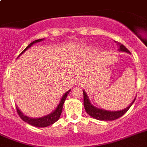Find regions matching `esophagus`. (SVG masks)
<instances>
[{"mask_svg":"<svg viewBox=\"0 0 147 147\" xmlns=\"http://www.w3.org/2000/svg\"><path fill=\"white\" fill-rule=\"evenodd\" d=\"M76 85H81L82 83V80H81V78L76 79Z\"/></svg>","mask_w":147,"mask_h":147,"instance_id":"34e87169","label":"esophagus"}]
</instances>
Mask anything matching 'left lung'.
Returning <instances> with one entry per match:
<instances>
[{"instance_id":"8db88e82","label":"left lung","mask_w":147,"mask_h":147,"mask_svg":"<svg viewBox=\"0 0 147 147\" xmlns=\"http://www.w3.org/2000/svg\"><path fill=\"white\" fill-rule=\"evenodd\" d=\"M115 43H117V45H119L120 47H119V51H122V52H126L128 53H130V51L126 48L123 45H121L120 43L117 42V41H115ZM83 96H84V107H85V109H86V112L89 115L94 118L96 119V120H116V119L119 118L120 117H122L123 115L129 109V108L131 107V105L133 104V102H135V97L133 100V101L130 103V105L128 106L127 108L124 109L123 110H120V111H107V110L101 109H99V108H96L95 106H94L91 103L90 100L88 99V96L87 94L86 93V91L83 90Z\"/></svg>"}]
</instances>
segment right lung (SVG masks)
<instances>
[{
	"label": "right lung",
	"mask_w": 147,
	"mask_h": 147,
	"mask_svg": "<svg viewBox=\"0 0 147 147\" xmlns=\"http://www.w3.org/2000/svg\"><path fill=\"white\" fill-rule=\"evenodd\" d=\"M43 38H41V39L35 40V41H32V42H31V43L21 53V54L18 56H21L24 52H25V51H27V49L30 48L33 44L37 43V42H40V41H43ZM70 91H71V90L67 91V92L65 93V94L62 96L58 106L56 108V109L53 111V112H51V114L46 115V116L38 117V118H32V117H27L26 116V115H24L23 113L21 112V110H20L19 109H18V107L17 106V107H16V109H17L18 114L20 117H21L24 122L27 123H29L30 125H31V126H36V127H47V126H51V125H52V124H53L54 123H56V121L59 119L60 115H61V111H62V108H63V104L64 102H65L66 98H67V94H68Z\"/></svg>",
	"instance_id": "obj_1"
}]
</instances>
